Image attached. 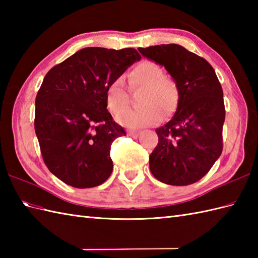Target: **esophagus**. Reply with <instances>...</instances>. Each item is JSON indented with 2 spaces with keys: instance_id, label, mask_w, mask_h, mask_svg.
Here are the masks:
<instances>
[{
  "instance_id": "esophagus-1",
  "label": "esophagus",
  "mask_w": 258,
  "mask_h": 258,
  "mask_svg": "<svg viewBox=\"0 0 258 258\" xmlns=\"http://www.w3.org/2000/svg\"><path fill=\"white\" fill-rule=\"evenodd\" d=\"M128 135L131 136V138H133V139H138L139 135H140V132H139V131H130Z\"/></svg>"
}]
</instances>
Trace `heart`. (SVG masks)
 Segmentation results:
<instances>
[{
	"label": "heart",
	"instance_id": "b5f03b06",
	"mask_svg": "<svg viewBox=\"0 0 258 258\" xmlns=\"http://www.w3.org/2000/svg\"><path fill=\"white\" fill-rule=\"evenodd\" d=\"M128 84L132 90L143 87L140 109L128 107V95L122 82L116 80L107 86L105 104L109 112L114 115L122 114L117 117V122L128 128H142L145 126L157 124L165 115L176 111L179 104V90L175 80L163 75V69L152 61H142L131 70L127 75Z\"/></svg>",
	"mask_w": 258,
	"mask_h": 258
}]
</instances>
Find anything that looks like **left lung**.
<instances>
[{
	"mask_svg": "<svg viewBox=\"0 0 258 258\" xmlns=\"http://www.w3.org/2000/svg\"><path fill=\"white\" fill-rule=\"evenodd\" d=\"M142 55L163 65L179 90L173 118L156 128L158 144L150 168L160 182L184 186L208 173L223 151L225 106L215 71L205 58L177 44L140 47Z\"/></svg>",
	"mask_w": 258,
	"mask_h": 258,
	"instance_id": "8db88e82",
	"label": "left lung"
}]
</instances>
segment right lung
<instances>
[{"instance_id":"1","label":"right lung","mask_w":258,"mask_h":258,"mask_svg":"<svg viewBox=\"0 0 258 258\" xmlns=\"http://www.w3.org/2000/svg\"><path fill=\"white\" fill-rule=\"evenodd\" d=\"M140 59L135 48L85 47L45 75L35 98L34 127L43 161L65 184L90 188L111 175V145L126 133L108 113L105 93Z\"/></svg>"}]
</instances>
